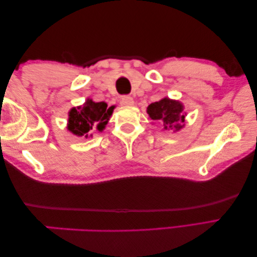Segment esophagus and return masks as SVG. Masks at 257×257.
Instances as JSON below:
<instances>
[{
	"label": "esophagus",
	"mask_w": 257,
	"mask_h": 257,
	"mask_svg": "<svg viewBox=\"0 0 257 257\" xmlns=\"http://www.w3.org/2000/svg\"><path fill=\"white\" fill-rule=\"evenodd\" d=\"M120 102H121V104H124V106H133L134 101H133L132 96H130V95H123V96H121Z\"/></svg>",
	"instance_id": "34e87169"
}]
</instances>
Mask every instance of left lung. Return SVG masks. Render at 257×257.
<instances>
[{"label":"left lung","mask_w":257,"mask_h":257,"mask_svg":"<svg viewBox=\"0 0 257 257\" xmlns=\"http://www.w3.org/2000/svg\"><path fill=\"white\" fill-rule=\"evenodd\" d=\"M149 117L163 126L166 131H179L184 126L186 112L180 101L163 98L157 102L150 103L147 108Z\"/></svg>","instance_id":"obj_1"}]
</instances>
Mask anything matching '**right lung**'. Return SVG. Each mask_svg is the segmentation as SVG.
<instances>
[{"label":"right lung","mask_w":257,"mask_h":257,"mask_svg":"<svg viewBox=\"0 0 257 257\" xmlns=\"http://www.w3.org/2000/svg\"><path fill=\"white\" fill-rule=\"evenodd\" d=\"M113 108L115 106L108 107L103 101L94 102L92 99H87L83 106L70 109L67 128L75 136L85 138L94 130L102 132L112 115Z\"/></svg>","instance_id":"right-lung-1"}]
</instances>
